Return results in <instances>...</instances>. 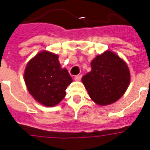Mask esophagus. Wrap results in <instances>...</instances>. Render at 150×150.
Wrapping results in <instances>:
<instances>
[{
    "label": "esophagus",
    "instance_id": "esophagus-1",
    "mask_svg": "<svg viewBox=\"0 0 150 150\" xmlns=\"http://www.w3.org/2000/svg\"><path fill=\"white\" fill-rule=\"evenodd\" d=\"M82 78V75H75V80L76 81H79Z\"/></svg>",
    "mask_w": 150,
    "mask_h": 150
}]
</instances>
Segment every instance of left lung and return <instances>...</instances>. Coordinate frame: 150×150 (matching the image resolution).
Wrapping results in <instances>:
<instances>
[{"instance_id":"8db88e82","label":"left lung","mask_w":150,"mask_h":150,"mask_svg":"<svg viewBox=\"0 0 150 150\" xmlns=\"http://www.w3.org/2000/svg\"><path fill=\"white\" fill-rule=\"evenodd\" d=\"M91 71L82 78L88 94L96 104L105 106L115 103L125 94L130 82L126 62L107 50L91 62Z\"/></svg>"}]
</instances>
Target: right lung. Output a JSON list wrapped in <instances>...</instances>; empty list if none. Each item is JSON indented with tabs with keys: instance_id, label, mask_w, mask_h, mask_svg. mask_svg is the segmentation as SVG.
I'll list each match as a JSON object with an SVG mask.
<instances>
[{
	"instance_id": "obj_1",
	"label": "right lung",
	"mask_w": 150,
	"mask_h": 150,
	"mask_svg": "<svg viewBox=\"0 0 150 150\" xmlns=\"http://www.w3.org/2000/svg\"><path fill=\"white\" fill-rule=\"evenodd\" d=\"M25 83L35 100L47 107L61 102L72 79L67 70L61 68L59 56L42 51L30 60L24 73Z\"/></svg>"
}]
</instances>
